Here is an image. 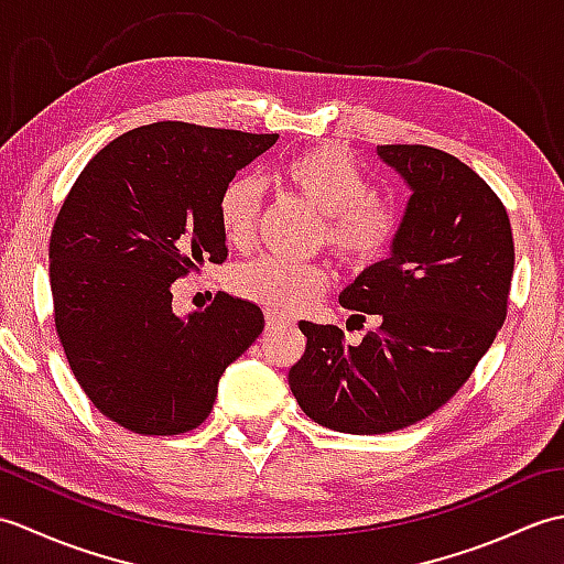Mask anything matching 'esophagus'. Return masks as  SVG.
I'll use <instances>...</instances> for the list:
<instances>
[{"mask_svg":"<svg viewBox=\"0 0 564 564\" xmlns=\"http://www.w3.org/2000/svg\"><path fill=\"white\" fill-rule=\"evenodd\" d=\"M263 317H267V327H283V325H291L289 319H285L281 313H275V310H263Z\"/></svg>","mask_w":564,"mask_h":564,"instance_id":"esophagus-1","label":"esophagus"}]
</instances>
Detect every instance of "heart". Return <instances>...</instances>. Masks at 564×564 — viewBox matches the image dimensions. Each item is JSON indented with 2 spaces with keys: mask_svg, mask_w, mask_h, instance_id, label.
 <instances>
[{
  "mask_svg": "<svg viewBox=\"0 0 564 564\" xmlns=\"http://www.w3.org/2000/svg\"><path fill=\"white\" fill-rule=\"evenodd\" d=\"M275 178L322 215L317 245H325L346 269H366L386 259L402 232V210L373 194L368 176L339 145H315L285 160ZM261 210L254 176L230 178L218 196V223L227 245L247 247ZM329 269L319 261L295 263L257 259L235 273V291L275 313L305 310L327 289Z\"/></svg>",
  "mask_w": 564,
  "mask_h": 564,
  "instance_id": "obj_1",
  "label": "heart"
}]
</instances>
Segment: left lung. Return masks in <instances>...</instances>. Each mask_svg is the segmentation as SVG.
Wrapping results in <instances>:
<instances>
[{
  "instance_id": "8db88e82",
  "label": "left lung",
  "mask_w": 564,
  "mask_h": 564,
  "mask_svg": "<svg viewBox=\"0 0 564 564\" xmlns=\"http://www.w3.org/2000/svg\"><path fill=\"white\" fill-rule=\"evenodd\" d=\"M412 186L386 261L339 295L380 327L358 346L334 325L301 322L305 354L289 382L313 422L344 434H388L422 422L473 376L507 319L513 235L505 203L453 154L380 145Z\"/></svg>"
}]
</instances>
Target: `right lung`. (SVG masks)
Instances as JSON below:
<instances>
[{
  "mask_svg": "<svg viewBox=\"0 0 564 564\" xmlns=\"http://www.w3.org/2000/svg\"><path fill=\"white\" fill-rule=\"evenodd\" d=\"M275 140L160 121L111 140L72 184L47 251L55 329L82 390L118 426L196 429L225 368L261 334V310L223 291L176 317L172 283L227 259L220 191Z\"/></svg>",
  "mask_w": 564,
  "mask_h": 564,
  "instance_id": "obj_1",
  "label": "right lung"
}]
</instances>
